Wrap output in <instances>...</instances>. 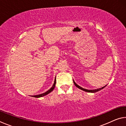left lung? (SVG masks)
<instances>
[{
  "label": "left lung",
  "instance_id": "obj_1",
  "mask_svg": "<svg viewBox=\"0 0 126 126\" xmlns=\"http://www.w3.org/2000/svg\"><path fill=\"white\" fill-rule=\"evenodd\" d=\"M73 83H74V85H75V86H76L77 87V88H79V89H82V90L84 91H85V92H91V93H95V92H97L99 91H100V90H101V89H103V88H104V87H106V86H104V87H102V88H99V89H94V90H88V89H84V88H82V87H81L79 86L78 85H77V84L75 82H74V80H73Z\"/></svg>",
  "mask_w": 126,
  "mask_h": 126
}]
</instances>
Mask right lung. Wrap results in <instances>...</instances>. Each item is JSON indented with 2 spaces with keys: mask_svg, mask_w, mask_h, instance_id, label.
<instances>
[{
  "mask_svg": "<svg viewBox=\"0 0 126 126\" xmlns=\"http://www.w3.org/2000/svg\"><path fill=\"white\" fill-rule=\"evenodd\" d=\"M55 83H56V79L55 78V80H54V84H53V86L52 88H51L50 89H49L48 91H47L46 92L44 93H42V94H38V95H33V97H35V98H39V97H43L44 95H46L47 94H48L49 93H50L51 92H52L53 89H54V87L55 86Z\"/></svg>",
  "mask_w": 126,
  "mask_h": 126,
  "instance_id": "1",
  "label": "right lung"
}]
</instances>
